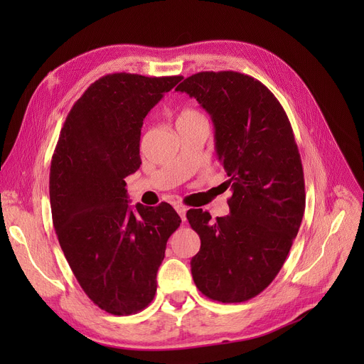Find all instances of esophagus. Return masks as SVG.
I'll return each mask as SVG.
<instances>
[{
	"label": "esophagus",
	"instance_id": "34e87169",
	"mask_svg": "<svg viewBox=\"0 0 364 364\" xmlns=\"http://www.w3.org/2000/svg\"><path fill=\"white\" fill-rule=\"evenodd\" d=\"M176 211L178 213V215L181 217V220H183V221H186V213H187V208H186L184 205H180V203H178V205H176Z\"/></svg>",
	"mask_w": 364,
	"mask_h": 364
}]
</instances>
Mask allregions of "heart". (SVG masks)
Masks as SVG:
<instances>
[{
    "mask_svg": "<svg viewBox=\"0 0 364 364\" xmlns=\"http://www.w3.org/2000/svg\"><path fill=\"white\" fill-rule=\"evenodd\" d=\"M203 114L193 109V107H184L180 113H178V118L177 122H188V121H196V119H202Z\"/></svg>",
    "mask_w": 364,
    "mask_h": 364,
    "instance_id": "obj_1",
    "label": "heart"
}]
</instances>
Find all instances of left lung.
<instances>
[{
	"mask_svg": "<svg viewBox=\"0 0 364 364\" xmlns=\"http://www.w3.org/2000/svg\"><path fill=\"white\" fill-rule=\"evenodd\" d=\"M176 91L211 114L215 151L232 187L230 214L211 220L188 209L200 237L190 261L196 288L209 299L243 302L269 286L288 257L305 209L304 171L288 114L250 75L199 72Z\"/></svg>",
	"mask_w": 364,
	"mask_h": 364,
	"instance_id": "8db88e82",
	"label": "left lung"
}]
</instances>
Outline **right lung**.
Here are the masks:
<instances>
[{"mask_svg": "<svg viewBox=\"0 0 364 364\" xmlns=\"http://www.w3.org/2000/svg\"><path fill=\"white\" fill-rule=\"evenodd\" d=\"M183 76L110 73L68 113L50 168L53 224L87 296L129 316L156 294L166 242L181 218L169 203L128 205L125 178L140 165L143 119Z\"/></svg>", "mask_w": 364, "mask_h": 364, "instance_id": "1", "label": "right lung"}]
</instances>
